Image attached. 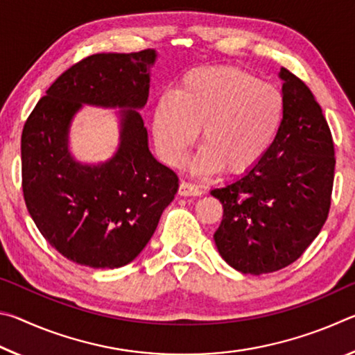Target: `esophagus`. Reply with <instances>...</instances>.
<instances>
[{"mask_svg":"<svg viewBox=\"0 0 355 355\" xmlns=\"http://www.w3.org/2000/svg\"><path fill=\"white\" fill-rule=\"evenodd\" d=\"M178 194L180 196H200L202 194V189L199 186L188 183V182H182L180 183V188H178Z\"/></svg>","mask_w":355,"mask_h":355,"instance_id":"esophagus-1","label":"esophagus"}]
</instances>
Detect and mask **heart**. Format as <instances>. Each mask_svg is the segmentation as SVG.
<instances>
[{
    "label": "heart",
    "instance_id": "heart-1",
    "mask_svg": "<svg viewBox=\"0 0 355 355\" xmlns=\"http://www.w3.org/2000/svg\"><path fill=\"white\" fill-rule=\"evenodd\" d=\"M285 98L277 87L236 67H200L184 73L175 95L158 100L153 133L163 158L182 161L197 130L200 153L194 169L239 175L254 169L271 152L284 128Z\"/></svg>",
    "mask_w": 355,
    "mask_h": 355
}]
</instances>
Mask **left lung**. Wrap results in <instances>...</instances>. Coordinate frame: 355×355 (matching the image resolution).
I'll return each mask as SVG.
<instances>
[{
	"label": "left lung",
	"instance_id": "left-lung-1",
	"mask_svg": "<svg viewBox=\"0 0 355 355\" xmlns=\"http://www.w3.org/2000/svg\"><path fill=\"white\" fill-rule=\"evenodd\" d=\"M285 122L271 152L241 178L211 191L224 207L214 233L220 257L243 274L279 271L297 260L327 219L335 150L313 94L280 69Z\"/></svg>",
	"mask_w": 355,
	"mask_h": 355
}]
</instances>
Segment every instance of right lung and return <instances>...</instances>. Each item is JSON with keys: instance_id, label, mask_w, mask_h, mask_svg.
<instances>
[{"instance_id": "obj_1", "label": "right lung", "mask_w": 355, "mask_h": 355, "mask_svg": "<svg viewBox=\"0 0 355 355\" xmlns=\"http://www.w3.org/2000/svg\"><path fill=\"white\" fill-rule=\"evenodd\" d=\"M155 61V50L83 59L51 84L23 127L26 208L46 241L78 264L114 269L133 261L178 191L175 172L150 153L137 111L147 103ZM83 104L121 110L118 152L105 164L83 165L68 150Z\"/></svg>"}]
</instances>
